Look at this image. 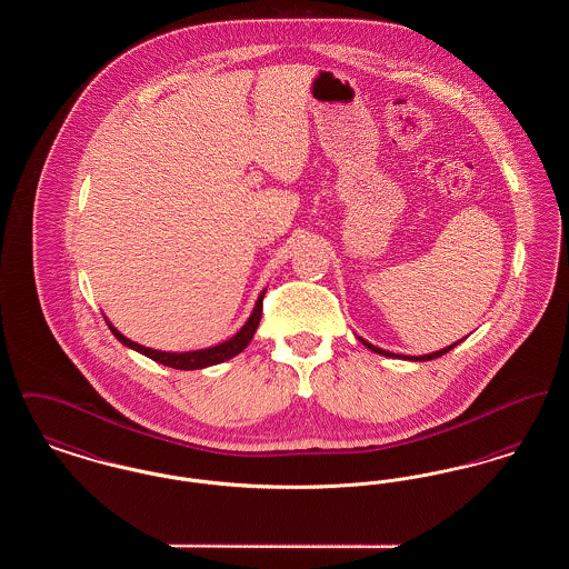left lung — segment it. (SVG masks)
I'll list each match as a JSON object with an SVG mask.
<instances>
[{"label": "left lung", "instance_id": "left-lung-1", "mask_svg": "<svg viewBox=\"0 0 569 569\" xmlns=\"http://www.w3.org/2000/svg\"><path fill=\"white\" fill-rule=\"evenodd\" d=\"M358 339H360V337H358ZM360 341H362V346H367L371 352L381 353V356H388V358H395V356H397V358H406V360H413V362H425V360H433V358H439V356H443V353L455 350L462 339L457 341V343H452V346H448V348H443V350H439V352L425 353V356H403V353L386 352V350H381V348L373 346V343H369V341H365V339H360Z\"/></svg>", "mask_w": 569, "mask_h": 569}]
</instances>
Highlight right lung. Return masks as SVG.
Masks as SVG:
<instances>
[{
  "label": "right lung",
  "instance_id": "right-lung-1",
  "mask_svg": "<svg viewBox=\"0 0 569 569\" xmlns=\"http://www.w3.org/2000/svg\"><path fill=\"white\" fill-rule=\"evenodd\" d=\"M262 298H264V292L258 297L256 307H253V311H251V316H249V320L244 322L243 328H241L234 337H230L228 341H223V343H219V346L207 348V350H193V352H160V350H151V348H144V346L136 343L132 339L123 337L114 326L110 325L109 320H107V325H109L110 332L117 337V341H121L126 348L136 350V352L147 356V358H151V360H156V362H160V365H166V367L181 369V371H193V369H204V367H211V365L226 362V360L234 358L237 353L243 352L244 348L249 346V341L253 339L256 328L260 325V318H262Z\"/></svg>",
  "mask_w": 569,
  "mask_h": 569
}]
</instances>
